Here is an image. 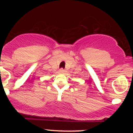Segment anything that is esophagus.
Instances as JSON below:
<instances>
[{
	"label": "esophagus",
	"mask_w": 133,
	"mask_h": 133,
	"mask_svg": "<svg viewBox=\"0 0 133 133\" xmlns=\"http://www.w3.org/2000/svg\"><path fill=\"white\" fill-rule=\"evenodd\" d=\"M59 72H61V73L64 72V70L63 69H61L59 70Z\"/></svg>",
	"instance_id": "1"
}]
</instances>
